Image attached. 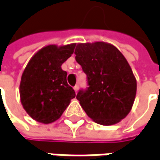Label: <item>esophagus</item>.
I'll return each mask as SVG.
<instances>
[{"mask_svg":"<svg viewBox=\"0 0 160 160\" xmlns=\"http://www.w3.org/2000/svg\"><path fill=\"white\" fill-rule=\"evenodd\" d=\"M74 90L76 91V92H78V90H79V85H78V84H76V85L74 86Z\"/></svg>","mask_w":160,"mask_h":160,"instance_id":"1","label":"esophagus"}]
</instances>
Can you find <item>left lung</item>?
<instances>
[{"label": "left lung", "instance_id": "1", "mask_svg": "<svg viewBox=\"0 0 160 160\" xmlns=\"http://www.w3.org/2000/svg\"><path fill=\"white\" fill-rule=\"evenodd\" d=\"M76 62L86 75V89L76 95L82 108L92 121L112 125L132 110L137 82L129 63L114 46L105 42L76 45Z\"/></svg>", "mask_w": 160, "mask_h": 160}]
</instances>
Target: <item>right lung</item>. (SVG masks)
I'll use <instances>...</instances> for the list:
<instances>
[{"instance_id": "1", "label": "right lung", "mask_w": 160, "mask_h": 160, "mask_svg": "<svg viewBox=\"0 0 160 160\" xmlns=\"http://www.w3.org/2000/svg\"><path fill=\"white\" fill-rule=\"evenodd\" d=\"M76 44L47 46L29 60L20 84L21 104L28 115L41 123H51L59 119L75 90L68 84V73L62 64L72 56Z\"/></svg>"}]
</instances>
